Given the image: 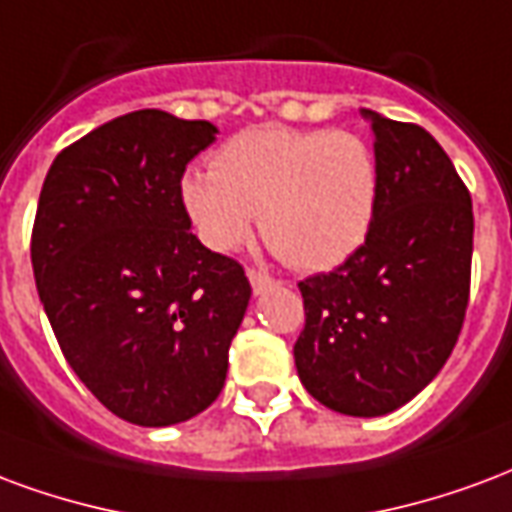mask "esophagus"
<instances>
[{
    "instance_id": "obj_1",
    "label": "esophagus",
    "mask_w": 512,
    "mask_h": 512,
    "mask_svg": "<svg viewBox=\"0 0 512 512\" xmlns=\"http://www.w3.org/2000/svg\"><path fill=\"white\" fill-rule=\"evenodd\" d=\"M248 281H251L253 286V294H264L267 289H272L275 286V278H270V275H264V272H256V270H248Z\"/></svg>"
}]
</instances>
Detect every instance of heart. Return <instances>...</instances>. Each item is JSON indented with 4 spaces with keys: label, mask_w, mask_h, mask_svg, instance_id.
<instances>
[{
    "label": "heart",
    "mask_w": 512,
    "mask_h": 512,
    "mask_svg": "<svg viewBox=\"0 0 512 512\" xmlns=\"http://www.w3.org/2000/svg\"><path fill=\"white\" fill-rule=\"evenodd\" d=\"M179 204L210 251L242 248L261 215L264 240L286 264L333 270L374 226L379 163L352 130L261 125L229 138L212 169H190Z\"/></svg>",
    "instance_id": "1"
}]
</instances>
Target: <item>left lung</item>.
Masks as SVG:
<instances>
[{
    "mask_svg": "<svg viewBox=\"0 0 512 512\" xmlns=\"http://www.w3.org/2000/svg\"><path fill=\"white\" fill-rule=\"evenodd\" d=\"M374 130L379 204L357 251L300 281L302 387L327 409L382 417L412 401L453 352L469 302L472 199L420 125L360 111Z\"/></svg>",
    "mask_w": 512,
    "mask_h": 512,
    "instance_id": "obj_1",
    "label": "left lung"
}]
</instances>
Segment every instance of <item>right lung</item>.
<instances>
[{"instance_id": "obj_1", "label": "right lung", "mask_w": 512, "mask_h": 512, "mask_svg": "<svg viewBox=\"0 0 512 512\" xmlns=\"http://www.w3.org/2000/svg\"><path fill=\"white\" fill-rule=\"evenodd\" d=\"M204 119L144 108L57 155L32 229L40 302L70 368L108 412L147 428L215 401L251 300L245 270L204 248L179 204Z\"/></svg>"}]
</instances>
